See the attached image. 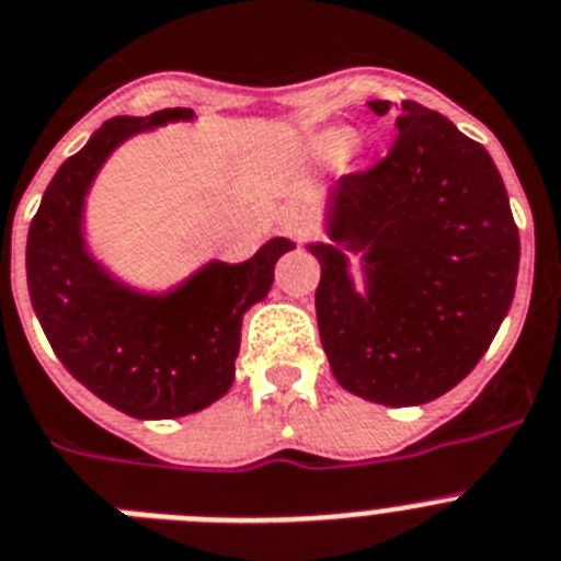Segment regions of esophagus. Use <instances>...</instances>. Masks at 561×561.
Masks as SVG:
<instances>
[{
    "mask_svg": "<svg viewBox=\"0 0 561 561\" xmlns=\"http://www.w3.org/2000/svg\"><path fill=\"white\" fill-rule=\"evenodd\" d=\"M312 227H314V215L312 209L306 207L304 201H289V204L280 207V229H284L289 238L304 241L306 234L312 232Z\"/></svg>",
    "mask_w": 561,
    "mask_h": 561,
    "instance_id": "1",
    "label": "esophagus"
}]
</instances>
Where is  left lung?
Instances as JSON below:
<instances>
[{"label":"left lung","mask_w":561,"mask_h":561,"mask_svg":"<svg viewBox=\"0 0 561 561\" xmlns=\"http://www.w3.org/2000/svg\"><path fill=\"white\" fill-rule=\"evenodd\" d=\"M386 116L391 102H368ZM389 156L348 172L329 201L314 291L334 380L380 405L451 391L488 352L514 300L519 229L488 150L417 102ZM362 257L364 289L347 261Z\"/></svg>","instance_id":"8db88e82"}]
</instances>
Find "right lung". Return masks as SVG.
I'll use <instances>...</instances> for the list:
<instances>
[{"mask_svg":"<svg viewBox=\"0 0 561 561\" xmlns=\"http://www.w3.org/2000/svg\"><path fill=\"white\" fill-rule=\"evenodd\" d=\"M190 118L193 110L170 107L104 122L53 175L27 232V291L53 352L84 389L136 420L186 417L227 394L243 314L272 289L277 257L295 249L272 238L249 261H209L164 295L130 289L90 255L84 198L110 152Z\"/></svg>","mask_w":561,"mask_h":561,"instance_id":"1","label":"right lung"}]
</instances>
